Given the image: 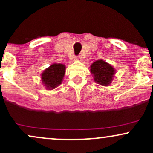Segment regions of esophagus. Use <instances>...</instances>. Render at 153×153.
Wrapping results in <instances>:
<instances>
[{
	"mask_svg": "<svg viewBox=\"0 0 153 153\" xmlns=\"http://www.w3.org/2000/svg\"><path fill=\"white\" fill-rule=\"evenodd\" d=\"M75 60H78V61H81L82 60V57L80 56H77L75 57Z\"/></svg>",
	"mask_w": 153,
	"mask_h": 153,
	"instance_id": "1",
	"label": "esophagus"
}]
</instances>
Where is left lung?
I'll list each match as a JSON object with an SVG mask.
<instances>
[{
  "label": "left lung",
  "instance_id": "8db88e82",
  "mask_svg": "<svg viewBox=\"0 0 153 153\" xmlns=\"http://www.w3.org/2000/svg\"><path fill=\"white\" fill-rule=\"evenodd\" d=\"M90 71L94 81L103 86H108L111 83L116 73L114 68L103 59H99L93 63Z\"/></svg>",
  "mask_w": 153,
  "mask_h": 153
}]
</instances>
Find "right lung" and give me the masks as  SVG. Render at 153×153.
Masks as SVG:
<instances>
[{"mask_svg":"<svg viewBox=\"0 0 153 153\" xmlns=\"http://www.w3.org/2000/svg\"><path fill=\"white\" fill-rule=\"evenodd\" d=\"M66 67L60 63H54L46 68L41 75L42 82L47 90H52L62 83Z\"/></svg>","mask_w":153,"mask_h":153,"instance_id":"add662e5","label":"right lung"}]
</instances>
